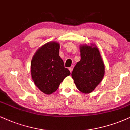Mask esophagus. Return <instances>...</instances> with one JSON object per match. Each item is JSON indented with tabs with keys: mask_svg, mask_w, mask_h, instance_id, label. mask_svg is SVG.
<instances>
[{
	"mask_svg": "<svg viewBox=\"0 0 130 130\" xmlns=\"http://www.w3.org/2000/svg\"><path fill=\"white\" fill-rule=\"evenodd\" d=\"M73 69V66H72L70 67V68H69V70H70V72H72Z\"/></svg>",
	"mask_w": 130,
	"mask_h": 130,
	"instance_id": "esophagus-1",
	"label": "esophagus"
}]
</instances>
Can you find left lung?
Returning <instances> with one entry per match:
<instances>
[{
  "label": "left lung",
  "mask_w": 130,
  "mask_h": 130,
  "mask_svg": "<svg viewBox=\"0 0 130 130\" xmlns=\"http://www.w3.org/2000/svg\"><path fill=\"white\" fill-rule=\"evenodd\" d=\"M81 60L72 73L75 85L80 92L90 93L103 79L105 65L97 46L90 43L79 46Z\"/></svg>",
  "instance_id": "left-lung-1"
}]
</instances>
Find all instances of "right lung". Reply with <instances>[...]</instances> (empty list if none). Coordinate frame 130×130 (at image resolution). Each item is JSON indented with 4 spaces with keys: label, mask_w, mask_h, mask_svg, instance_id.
<instances>
[{
    "label": "right lung",
    "mask_w": 130,
    "mask_h": 130,
    "mask_svg": "<svg viewBox=\"0 0 130 130\" xmlns=\"http://www.w3.org/2000/svg\"><path fill=\"white\" fill-rule=\"evenodd\" d=\"M60 46L56 41L46 43L38 48L31 60L32 79L37 87L46 94L55 92L64 79L70 75L59 55Z\"/></svg>",
    "instance_id": "1"
}]
</instances>
